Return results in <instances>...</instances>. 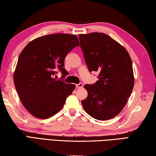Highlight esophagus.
I'll use <instances>...</instances> for the list:
<instances>
[{
    "instance_id": "1",
    "label": "esophagus",
    "mask_w": 156,
    "mask_h": 156,
    "mask_svg": "<svg viewBox=\"0 0 156 156\" xmlns=\"http://www.w3.org/2000/svg\"><path fill=\"white\" fill-rule=\"evenodd\" d=\"M76 88H78V89L82 88V87H83V83L77 84H76Z\"/></svg>"
}]
</instances>
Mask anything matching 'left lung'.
Listing matches in <instances>:
<instances>
[{
    "label": "left lung",
    "mask_w": 156,
    "mask_h": 156,
    "mask_svg": "<svg viewBox=\"0 0 156 156\" xmlns=\"http://www.w3.org/2000/svg\"><path fill=\"white\" fill-rule=\"evenodd\" d=\"M79 40L90 72H98V80L84 87L85 112L98 120L114 118L122 110L134 85L131 59L125 47L103 33L80 34Z\"/></svg>",
    "instance_id": "8db88e82"
}]
</instances>
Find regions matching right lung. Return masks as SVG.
Masks as SVG:
<instances>
[{
	"label": "right lung",
	"instance_id": "1",
	"mask_svg": "<svg viewBox=\"0 0 156 156\" xmlns=\"http://www.w3.org/2000/svg\"><path fill=\"white\" fill-rule=\"evenodd\" d=\"M79 45L76 35L55 34L34 39L21 51L14 82L23 106L34 117L46 119L55 115L74 90L75 84L54 76L59 70L65 77V57Z\"/></svg>",
	"mask_w": 156,
	"mask_h": 156
}]
</instances>
